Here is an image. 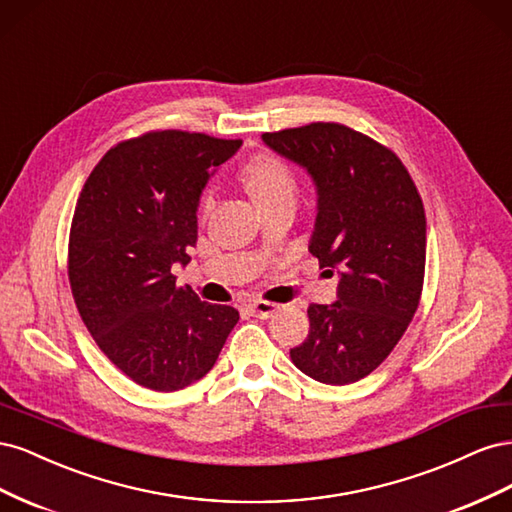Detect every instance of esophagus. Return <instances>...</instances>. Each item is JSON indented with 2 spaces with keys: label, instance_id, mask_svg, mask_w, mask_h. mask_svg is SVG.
I'll list each match as a JSON object with an SVG mask.
<instances>
[{
  "label": "esophagus",
  "instance_id": "obj_1",
  "mask_svg": "<svg viewBox=\"0 0 512 512\" xmlns=\"http://www.w3.org/2000/svg\"><path fill=\"white\" fill-rule=\"evenodd\" d=\"M277 303H269V301H252L250 305H247V309H250V314L254 318H260V320H267L271 318L275 312H277Z\"/></svg>",
  "mask_w": 512,
  "mask_h": 512
}]
</instances>
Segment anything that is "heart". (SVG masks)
Here are the masks:
<instances>
[{
    "instance_id": "obj_1",
    "label": "heart",
    "mask_w": 512,
    "mask_h": 512,
    "mask_svg": "<svg viewBox=\"0 0 512 512\" xmlns=\"http://www.w3.org/2000/svg\"><path fill=\"white\" fill-rule=\"evenodd\" d=\"M241 181L262 207L273 205L277 200H294L297 179L290 166L273 153H256L241 166ZM213 207V196H203V211Z\"/></svg>"
}]
</instances>
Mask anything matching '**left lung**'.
<instances>
[{"label":"left lung","instance_id":"8db88e82","mask_svg":"<svg viewBox=\"0 0 512 512\" xmlns=\"http://www.w3.org/2000/svg\"><path fill=\"white\" fill-rule=\"evenodd\" d=\"M262 143L312 177L309 252L339 275L337 301L307 307L309 333L290 359L324 384L361 380L397 346L421 299L423 200L391 149L342 123L267 132Z\"/></svg>","mask_w":512,"mask_h":512}]
</instances>
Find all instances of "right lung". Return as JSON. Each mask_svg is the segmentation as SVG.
<instances>
[{"label": "right lung", "instance_id": "add662e5", "mask_svg": "<svg viewBox=\"0 0 512 512\" xmlns=\"http://www.w3.org/2000/svg\"><path fill=\"white\" fill-rule=\"evenodd\" d=\"M241 141L162 130L119 143L91 170L74 209L68 275L100 350L136 384L170 393L207 376L239 312L177 286L196 211Z\"/></svg>", "mask_w": 512, "mask_h": 512}]
</instances>
